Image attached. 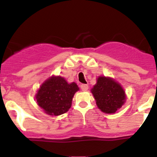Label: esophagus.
Segmentation results:
<instances>
[{"label":"esophagus","instance_id":"34e87169","mask_svg":"<svg viewBox=\"0 0 157 157\" xmlns=\"http://www.w3.org/2000/svg\"><path fill=\"white\" fill-rule=\"evenodd\" d=\"M80 88H81V90L82 91H86L88 90L89 86L86 84H82V85H80Z\"/></svg>","mask_w":157,"mask_h":157}]
</instances>
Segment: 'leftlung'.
Wrapping results in <instances>:
<instances>
[{"mask_svg": "<svg viewBox=\"0 0 157 157\" xmlns=\"http://www.w3.org/2000/svg\"><path fill=\"white\" fill-rule=\"evenodd\" d=\"M98 109L105 113H115L126 101L125 92L120 83L112 78L99 76L91 90Z\"/></svg>", "mask_w": 157, "mask_h": 157, "instance_id": "left-lung-1", "label": "left lung"}]
</instances>
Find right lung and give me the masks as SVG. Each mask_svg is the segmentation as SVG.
Instances as JSON below:
<instances>
[{"mask_svg":"<svg viewBox=\"0 0 157 157\" xmlns=\"http://www.w3.org/2000/svg\"><path fill=\"white\" fill-rule=\"evenodd\" d=\"M78 90L75 82L67 83L61 76H52L42 83L35 98L37 105L47 114L59 116L69 110Z\"/></svg>","mask_w":157,"mask_h":157,"instance_id":"obj_1","label":"right lung"}]
</instances>
